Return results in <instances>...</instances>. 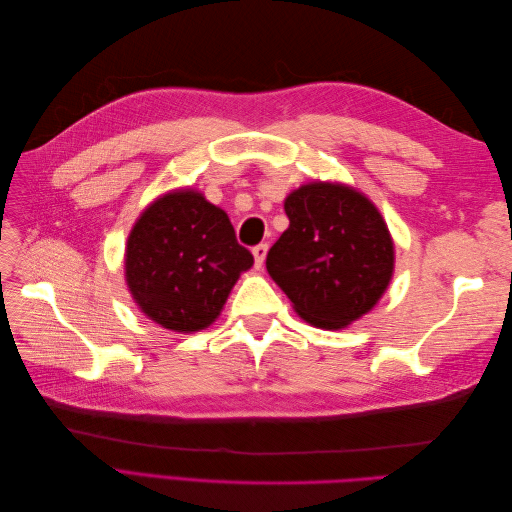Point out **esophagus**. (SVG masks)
<instances>
[{"label":"esophagus","mask_w":512,"mask_h":512,"mask_svg":"<svg viewBox=\"0 0 512 512\" xmlns=\"http://www.w3.org/2000/svg\"><path fill=\"white\" fill-rule=\"evenodd\" d=\"M267 252H269V245H267V243H258V245L254 247V250H252V254H254V262H256V267H258V269L262 267V262H265Z\"/></svg>","instance_id":"34e87169"}]
</instances>
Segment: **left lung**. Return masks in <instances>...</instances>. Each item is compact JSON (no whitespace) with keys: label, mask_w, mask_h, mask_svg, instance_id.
Returning a JSON list of instances; mask_svg holds the SVG:
<instances>
[{"label":"left lung","mask_w":512,"mask_h":512,"mask_svg":"<svg viewBox=\"0 0 512 512\" xmlns=\"http://www.w3.org/2000/svg\"><path fill=\"white\" fill-rule=\"evenodd\" d=\"M290 226L267 254V271L294 312L320 329H344L389 286L395 247L380 211L342 183H307L284 203Z\"/></svg>","instance_id":"1"}]
</instances>
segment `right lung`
Returning a JSON list of instances; mask_svg holds the SVG:
<instances>
[{
    "instance_id": "right-lung-1",
    "label": "right lung",
    "mask_w": 512,
    "mask_h": 512,
    "mask_svg": "<svg viewBox=\"0 0 512 512\" xmlns=\"http://www.w3.org/2000/svg\"><path fill=\"white\" fill-rule=\"evenodd\" d=\"M254 265L228 215L194 190H177L143 211L126 247V282L160 327L192 333L220 316L239 275Z\"/></svg>"
}]
</instances>
